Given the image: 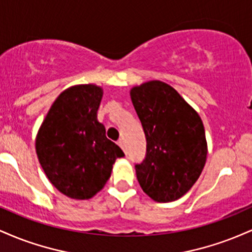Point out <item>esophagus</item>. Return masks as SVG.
<instances>
[{
	"instance_id": "1",
	"label": "esophagus",
	"mask_w": 252,
	"mask_h": 252,
	"mask_svg": "<svg viewBox=\"0 0 252 252\" xmlns=\"http://www.w3.org/2000/svg\"><path fill=\"white\" fill-rule=\"evenodd\" d=\"M117 144H118V146L121 147V148H122L123 152L126 153V144H124V142H123V140H118Z\"/></svg>"
}]
</instances>
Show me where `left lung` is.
I'll list each match as a JSON object with an SVG mask.
<instances>
[{"mask_svg": "<svg viewBox=\"0 0 252 252\" xmlns=\"http://www.w3.org/2000/svg\"><path fill=\"white\" fill-rule=\"evenodd\" d=\"M147 138V155L135 164L141 189L153 200H178L200 176L207 156L198 112L168 84L150 80L130 90Z\"/></svg>", "mask_w": 252, "mask_h": 252, "instance_id": "1", "label": "left lung"}]
</instances>
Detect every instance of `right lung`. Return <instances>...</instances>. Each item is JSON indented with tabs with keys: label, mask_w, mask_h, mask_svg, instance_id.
I'll use <instances>...</instances> for the list:
<instances>
[{
	"label": "right lung",
	"mask_w": 252,
	"mask_h": 252,
	"mask_svg": "<svg viewBox=\"0 0 252 252\" xmlns=\"http://www.w3.org/2000/svg\"><path fill=\"white\" fill-rule=\"evenodd\" d=\"M103 89L80 84L63 91L37 131L35 149L51 184L71 199L85 200L103 189L122 149L105 136L97 111Z\"/></svg>",
	"instance_id": "obj_1"
}]
</instances>
